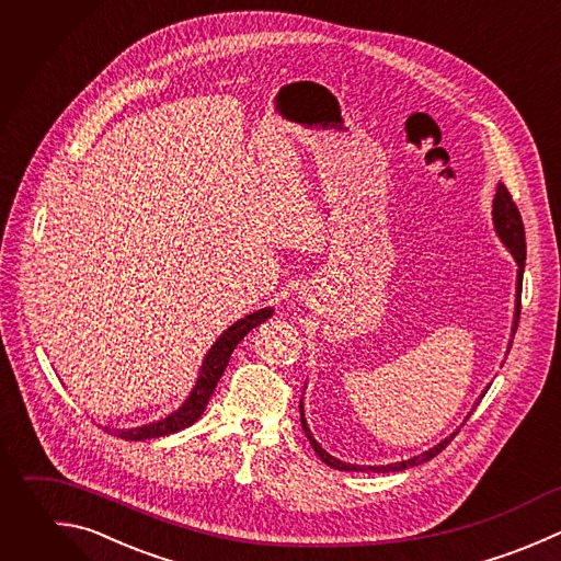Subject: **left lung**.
Returning a JSON list of instances; mask_svg holds the SVG:
<instances>
[{
	"label": "left lung",
	"instance_id": "8db88e82",
	"mask_svg": "<svg viewBox=\"0 0 561 561\" xmlns=\"http://www.w3.org/2000/svg\"><path fill=\"white\" fill-rule=\"evenodd\" d=\"M493 224H495V230H497L500 239L506 243V248L511 250V254H513V259H515V263H517V267H519V270H517V305H515V320H513V335H515V329H517V322H519V307H522V305H519V298H522V274H524V261H526V239H524V224H522L519 210H517V206H515V202H513V197H511V193L506 191L504 184H497V191H495V199H493ZM511 342H513V340H511ZM508 348H511V344H508ZM467 419H469V416H467ZM300 423H302V430H305V434H307V438H309L313 451H316L329 467L340 469V471H401V469H408V467H414V465H421V462L434 458V456H436L438 451H443V449L449 445V440L456 436V432H454L449 438L440 440V443L434 445L432 449H427V451H423V454H419V456H414V458L394 462V465H379V467L368 465V467H359V465H348V462H342V460L329 456V454L316 443V438L311 436V432H309V427H307V421H305V414H302V405H300Z\"/></svg>",
	"mask_w": 561,
	"mask_h": 561
}]
</instances>
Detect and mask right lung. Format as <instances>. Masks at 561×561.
<instances>
[{
    "label": "right lung",
    "mask_w": 561,
    "mask_h": 561,
    "mask_svg": "<svg viewBox=\"0 0 561 561\" xmlns=\"http://www.w3.org/2000/svg\"><path fill=\"white\" fill-rule=\"evenodd\" d=\"M272 316V309H261L256 313H250L248 318L234 322L210 348V353L204 359V366L199 370V379L191 392V397L184 401V405L169 414L167 419L158 421V423H149L142 427H134V430H116V436L127 438V440H145V438H158V436H167L173 432H180L188 425H193L206 410V403L210 399V394L215 392V386L219 381V377L224 375L232 351L237 348V344L250 333V329L259 327L261 322H265Z\"/></svg>",
    "instance_id": "obj_1"
}]
</instances>
